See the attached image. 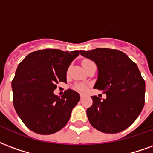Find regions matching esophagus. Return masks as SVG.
I'll return each instance as SVG.
<instances>
[{"label":"esophagus","instance_id":"34e87169","mask_svg":"<svg viewBox=\"0 0 153 153\" xmlns=\"http://www.w3.org/2000/svg\"><path fill=\"white\" fill-rule=\"evenodd\" d=\"M84 97H85V96H84V95H82V94H80V99L82 100L83 98H84Z\"/></svg>","mask_w":153,"mask_h":153}]
</instances>
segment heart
I'll return each mask as SVG.
<instances>
[{"instance_id": "obj_1", "label": "heart", "mask_w": 153, "mask_h": 153, "mask_svg": "<svg viewBox=\"0 0 153 153\" xmlns=\"http://www.w3.org/2000/svg\"><path fill=\"white\" fill-rule=\"evenodd\" d=\"M91 61L90 60H83L82 62V67L86 65V64H88V62H91ZM73 88L75 90V91H87V85L85 84H83V83H75L74 85L73 86Z\"/></svg>"}]
</instances>
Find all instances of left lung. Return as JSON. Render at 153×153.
<instances>
[{"label":"left lung","mask_w":153,"mask_h":153,"mask_svg":"<svg viewBox=\"0 0 153 153\" xmlns=\"http://www.w3.org/2000/svg\"><path fill=\"white\" fill-rule=\"evenodd\" d=\"M80 53L97 64L98 79L94 88L107 95L103 100L91 97L93 103L87 109L91 125L108 134L128 128L144 105L145 82L137 65L117 49L97 48Z\"/></svg>","instance_id":"1"}]
</instances>
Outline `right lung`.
<instances>
[{
	"mask_svg": "<svg viewBox=\"0 0 153 153\" xmlns=\"http://www.w3.org/2000/svg\"><path fill=\"white\" fill-rule=\"evenodd\" d=\"M79 53L46 48L28 54L19 63L12 81L13 104L30 131L50 134L66 125L79 94L68 89L60 97L53 91L58 82H66L68 67Z\"/></svg>",
	"mask_w": 153,
	"mask_h": 153,
	"instance_id": "1",
	"label": "right lung"
}]
</instances>
